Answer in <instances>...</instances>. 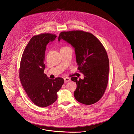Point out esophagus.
<instances>
[{"label": "esophagus", "mask_w": 134, "mask_h": 134, "mask_svg": "<svg viewBox=\"0 0 134 134\" xmlns=\"http://www.w3.org/2000/svg\"><path fill=\"white\" fill-rule=\"evenodd\" d=\"M64 82H67L70 81V79L69 78H65L64 79Z\"/></svg>", "instance_id": "1"}]
</instances>
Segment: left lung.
Wrapping results in <instances>:
<instances>
[{
    "label": "left lung",
    "mask_w": 134,
    "mask_h": 134,
    "mask_svg": "<svg viewBox=\"0 0 134 134\" xmlns=\"http://www.w3.org/2000/svg\"><path fill=\"white\" fill-rule=\"evenodd\" d=\"M61 40L75 49L78 69L84 76L79 80L71 78L77 84L75 99L86 105L96 103L103 96L109 79V60L104 46L92 34L83 31L62 32L58 42Z\"/></svg>",
    "instance_id": "8db88e82"
}]
</instances>
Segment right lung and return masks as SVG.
Here are the masks:
<instances>
[{
    "mask_svg": "<svg viewBox=\"0 0 134 134\" xmlns=\"http://www.w3.org/2000/svg\"><path fill=\"white\" fill-rule=\"evenodd\" d=\"M56 37L49 33L33 36L24 50L20 62L21 84L30 99L41 108L48 107L56 101L57 92L64 84L63 78L50 79L44 74L46 46Z\"/></svg>",
    "mask_w": 134,
    "mask_h": 134,
    "instance_id": "1",
    "label": "right lung"
}]
</instances>
